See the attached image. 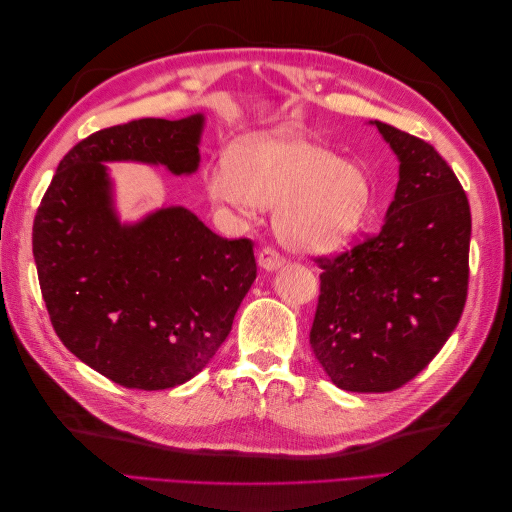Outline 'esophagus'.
Returning a JSON list of instances; mask_svg holds the SVG:
<instances>
[{
  "label": "esophagus",
  "mask_w": 512,
  "mask_h": 512,
  "mask_svg": "<svg viewBox=\"0 0 512 512\" xmlns=\"http://www.w3.org/2000/svg\"><path fill=\"white\" fill-rule=\"evenodd\" d=\"M258 265L262 267V269H267V271H273V269H277V267H282L284 265V256L277 252V250H273V247H262V250L258 252Z\"/></svg>",
  "instance_id": "1"
}]
</instances>
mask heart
Segmentation results:
<instances>
[{"label":"heart","mask_w":512,"mask_h":512,"mask_svg":"<svg viewBox=\"0 0 512 512\" xmlns=\"http://www.w3.org/2000/svg\"><path fill=\"white\" fill-rule=\"evenodd\" d=\"M207 190L215 203L243 213L275 205L277 235L303 252L346 243L376 207V185L363 164L290 130L239 138L228 160L211 166Z\"/></svg>","instance_id":"1"}]
</instances>
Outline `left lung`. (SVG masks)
I'll return each instance as SVG.
<instances>
[{
    "mask_svg": "<svg viewBox=\"0 0 512 512\" xmlns=\"http://www.w3.org/2000/svg\"><path fill=\"white\" fill-rule=\"evenodd\" d=\"M376 128L399 158L386 222L350 250L316 256L320 294L309 344L339 389L410 382L455 331L468 299L472 215L453 168L423 138Z\"/></svg>",
    "mask_w": 512,
    "mask_h": 512,
    "instance_id": "left-lung-1",
    "label": "left lung"
}]
</instances>
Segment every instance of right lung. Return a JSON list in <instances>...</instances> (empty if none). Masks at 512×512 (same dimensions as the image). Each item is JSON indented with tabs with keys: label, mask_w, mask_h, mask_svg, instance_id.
Instances as JSON below:
<instances>
[{
	"label": "right lung",
	"mask_w": 512,
	"mask_h": 512,
	"mask_svg": "<svg viewBox=\"0 0 512 512\" xmlns=\"http://www.w3.org/2000/svg\"><path fill=\"white\" fill-rule=\"evenodd\" d=\"M203 117L134 119L74 145L34 220L42 299L64 346L126 389L188 382L218 352L256 280L252 239H224L168 207L136 226L111 209L102 162L194 173Z\"/></svg>",
	"instance_id": "right-lung-1"
}]
</instances>
